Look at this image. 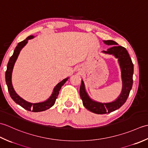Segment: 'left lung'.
<instances>
[{"label": "left lung", "mask_w": 148, "mask_h": 148, "mask_svg": "<svg viewBox=\"0 0 148 148\" xmlns=\"http://www.w3.org/2000/svg\"><path fill=\"white\" fill-rule=\"evenodd\" d=\"M103 42L107 45H118L114 40H103ZM103 52L114 55L115 57L119 59L121 69L123 90L120 96L115 101L106 103H99L89 98L84 89L83 81H81L82 83L79 88V93L84 106L90 111L99 114L109 113L121 108L127 101L133 84L134 64L126 48L121 46H114L109 48L108 51Z\"/></svg>", "instance_id": "1"}]
</instances>
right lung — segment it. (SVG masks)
<instances>
[{"label": "right lung", "instance_id": "obj_1", "mask_svg": "<svg viewBox=\"0 0 148 148\" xmlns=\"http://www.w3.org/2000/svg\"><path fill=\"white\" fill-rule=\"evenodd\" d=\"M33 37V36H29L26 39H25L23 41L19 42L16 47L13 55L11 56L8 62L7 70L5 71V82L6 84H7L9 95H10L12 99L16 103L21 106L22 108H23L24 109H25L29 111H32V112H40L49 109L55 104L56 99L58 95L59 91L60 90L62 86L64 85V83L68 80L69 78L67 77L66 78V79H64V80H62L61 82H60L58 84H57V85L55 87L51 96L49 97L48 100H47L46 101H45L43 102L36 103L28 102L23 99H21L20 96L17 95L16 93L15 92V91L13 89V87H12L11 83V74L12 69H13L14 63L16 60L18 56L19 55V53H20L21 49L23 48V47L27 43L28 40L32 39Z\"/></svg>", "mask_w": 148, "mask_h": 148}]
</instances>
